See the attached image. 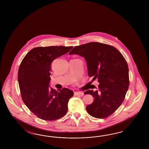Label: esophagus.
Returning <instances> with one entry per match:
<instances>
[{
	"instance_id": "34e87169",
	"label": "esophagus",
	"mask_w": 149,
	"mask_h": 149,
	"mask_svg": "<svg viewBox=\"0 0 149 149\" xmlns=\"http://www.w3.org/2000/svg\"><path fill=\"white\" fill-rule=\"evenodd\" d=\"M74 95H77V96H83L84 93L81 92H74Z\"/></svg>"
}]
</instances>
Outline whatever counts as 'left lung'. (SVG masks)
I'll return each instance as SVG.
<instances>
[{
	"label": "left lung",
	"mask_w": 149,
	"mask_h": 149,
	"mask_svg": "<svg viewBox=\"0 0 149 149\" xmlns=\"http://www.w3.org/2000/svg\"><path fill=\"white\" fill-rule=\"evenodd\" d=\"M73 54L85 58L88 76L99 82L98 90L84 93L95 98L86 107L87 113L98 118L108 117L121 105L128 89L129 70L126 59L113 46L97 42L74 47L69 54Z\"/></svg>",
	"instance_id": "obj_1"
}]
</instances>
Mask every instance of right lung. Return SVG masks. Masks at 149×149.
Masks as SVG:
<instances>
[{"mask_svg": "<svg viewBox=\"0 0 149 149\" xmlns=\"http://www.w3.org/2000/svg\"><path fill=\"white\" fill-rule=\"evenodd\" d=\"M72 46L37 47L23 59L18 72L22 99L32 113L46 121L63 117L68 111V103L72 91L63 88L56 91L49 87L53 61L66 54Z\"/></svg>", "mask_w": 149, "mask_h": 149, "instance_id": "right-lung-1", "label": "right lung"}]
</instances>
